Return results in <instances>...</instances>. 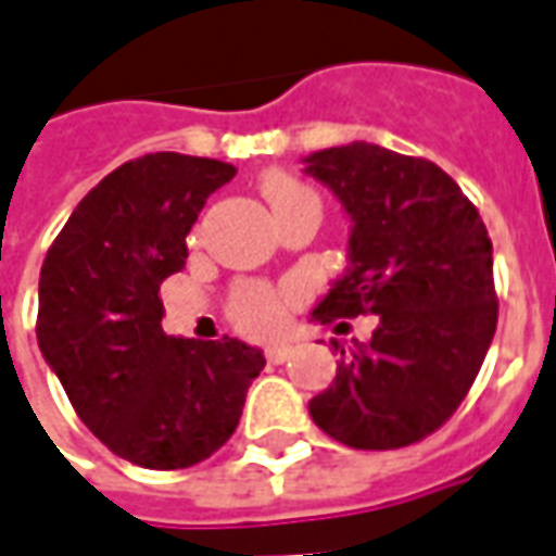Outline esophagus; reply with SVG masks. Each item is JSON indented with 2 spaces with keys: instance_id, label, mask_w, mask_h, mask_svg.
<instances>
[{
  "instance_id": "34e87169",
  "label": "esophagus",
  "mask_w": 556,
  "mask_h": 556,
  "mask_svg": "<svg viewBox=\"0 0 556 556\" xmlns=\"http://www.w3.org/2000/svg\"><path fill=\"white\" fill-rule=\"evenodd\" d=\"M265 357L270 363H286L291 357V345L289 342H274L265 349Z\"/></svg>"
}]
</instances>
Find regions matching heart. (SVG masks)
Segmentation results:
<instances>
[{
	"label": "heart",
	"mask_w": 556,
	"mask_h": 556,
	"mask_svg": "<svg viewBox=\"0 0 556 556\" xmlns=\"http://www.w3.org/2000/svg\"><path fill=\"white\" fill-rule=\"evenodd\" d=\"M262 190H265L267 202H270L274 211L294 205V202H303V199H313L315 195L306 184L298 181L289 172H270V175H265ZM231 309H235L238 325L247 327V330H253V333H270V330H277L279 321H282V301H279L274 291L265 289V286H243V289L235 294Z\"/></svg>",
	"instance_id": "heart-1"
}]
</instances>
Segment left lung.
Instances as JSON below:
<instances>
[{"mask_svg":"<svg viewBox=\"0 0 556 556\" xmlns=\"http://www.w3.org/2000/svg\"><path fill=\"white\" fill-rule=\"evenodd\" d=\"M303 166L351 219L349 267L313 318L330 325L378 315L369 342L342 349L337 378L309 402V414L354 450L422 441L462 405L494 339L485 223L431 160L349 142L315 151Z\"/></svg>","mask_w":556,"mask_h":556,"instance_id":"obj_1","label":"left lung"}]
</instances>
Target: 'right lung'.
<instances>
[{
    "instance_id": "1",
    "label": "right lung",
    "mask_w": 556,
    "mask_h": 556,
    "mask_svg": "<svg viewBox=\"0 0 556 556\" xmlns=\"http://www.w3.org/2000/svg\"><path fill=\"white\" fill-rule=\"evenodd\" d=\"M223 160L157 151L127 160L74 207L43 258L38 349L77 417L115 455L151 470L205 462L238 429L265 354L241 339L163 333L160 282L187 258Z\"/></svg>"
}]
</instances>
